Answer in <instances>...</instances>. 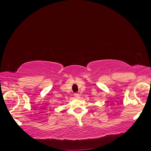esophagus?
<instances>
[{
	"mask_svg": "<svg viewBox=\"0 0 151 151\" xmlns=\"http://www.w3.org/2000/svg\"><path fill=\"white\" fill-rule=\"evenodd\" d=\"M74 96H75V98H76L77 99L80 98V95H79V93H75L74 94Z\"/></svg>",
	"mask_w": 151,
	"mask_h": 151,
	"instance_id": "34e87169",
	"label": "esophagus"
}]
</instances>
